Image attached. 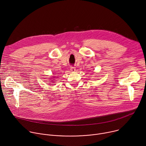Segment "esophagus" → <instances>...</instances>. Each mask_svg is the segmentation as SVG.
<instances>
[{"label": "esophagus", "instance_id": "34e87169", "mask_svg": "<svg viewBox=\"0 0 146 146\" xmlns=\"http://www.w3.org/2000/svg\"><path fill=\"white\" fill-rule=\"evenodd\" d=\"M70 71L72 72H74L76 71V69L74 67H73V66H71L70 67Z\"/></svg>", "mask_w": 146, "mask_h": 146}]
</instances>
